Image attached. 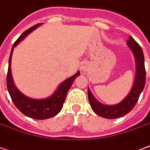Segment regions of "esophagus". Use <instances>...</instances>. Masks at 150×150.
Wrapping results in <instances>:
<instances>
[{"instance_id": "34e87169", "label": "esophagus", "mask_w": 150, "mask_h": 150, "mask_svg": "<svg viewBox=\"0 0 150 150\" xmlns=\"http://www.w3.org/2000/svg\"><path fill=\"white\" fill-rule=\"evenodd\" d=\"M88 64L87 63H83L82 64V66H81V71H82V73H85L86 71H88Z\"/></svg>"}]
</instances>
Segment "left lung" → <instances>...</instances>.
<instances>
[{"instance_id": "1", "label": "left lung", "mask_w": 150, "mask_h": 150, "mask_svg": "<svg viewBox=\"0 0 150 150\" xmlns=\"http://www.w3.org/2000/svg\"><path fill=\"white\" fill-rule=\"evenodd\" d=\"M126 45L130 48L134 55L135 61V81L131 91L119 103L114 105H106L101 103L93 97V93L88 88V97L90 106L93 111L102 117L107 119H116L125 116L130 112L136 104L140 93L143 91L145 84V68H144V57L142 48L130 36L126 41Z\"/></svg>"}]
</instances>
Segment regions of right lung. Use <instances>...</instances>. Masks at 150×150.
Returning a JSON list of instances; mask_svg holds the SVG:
<instances>
[{"mask_svg":"<svg viewBox=\"0 0 150 150\" xmlns=\"http://www.w3.org/2000/svg\"><path fill=\"white\" fill-rule=\"evenodd\" d=\"M42 24H38L33 26L25 32L23 33L17 41L14 43L11 49L10 59H9V68H8V74H7V88L8 92L11 97V99L13 101L15 107L28 117L37 119V120H44L48 118L53 117L57 116L62 110L63 107V103L66 100L67 94L69 89L71 88L74 80L78 77L80 73L77 71L75 75L65 79L63 82L59 84L57 88L55 90V92L47 98L42 99H36L32 98L29 97L24 95L23 93H21L15 85L14 80L11 75V57L13 51L16 46L19 44L21 41H23L28 36L30 33L35 30L38 26Z\"/></svg>","mask_w":150,"mask_h":150,"instance_id":"1","label":"right lung"}]
</instances>
